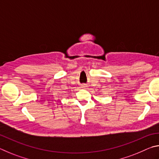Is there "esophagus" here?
Listing matches in <instances>:
<instances>
[{
    "label": "esophagus",
    "mask_w": 159,
    "mask_h": 159,
    "mask_svg": "<svg viewBox=\"0 0 159 159\" xmlns=\"http://www.w3.org/2000/svg\"><path fill=\"white\" fill-rule=\"evenodd\" d=\"M81 87H82V89H87V86L84 84H82V85L81 86Z\"/></svg>",
    "instance_id": "obj_1"
}]
</instances>
